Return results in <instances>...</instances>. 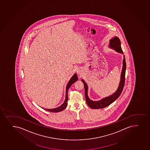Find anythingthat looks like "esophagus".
<instances>
[{
  "mask_svg": "<svg viewBox=\"0 0 150 150\" xmlns=\"http://www.w3.org/2000/svg\"><path fill=\"white\" fill-rule=\"evenodd\" d=\"M78 73H80V71H78Z\"/></svg>",
  "mask_w": 150,
  "mask_h": 150,
  "instance_id": "1",
  "label": "esophagus"
}]
</instances>
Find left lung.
I'll return each instance as SVG.
<instances>
[{
	"label": "left lung",
	"instance_id": "obj_1",
	"mask_svg": "<svg viewBox=\"0 0 150 150\" xmlns=\"http://www.w3.org/2000/svg\"><path fill=\"white\" fill-rule=\"evenodd\" d=\"M110 47L114 48L115 50L117 51V52L123 53V51L121 46V42L119 38L117 37H115L110 41ZM123 68H122L121 76V80L120 82L119 86L116 92L111 96L104 98L100 101H93L90 99L87 95V85H86L85 81L83 80H82V81L84 85L85 95L86 102L90 108L92 109H101V108H105L114 102L117 98H119L120 95L121 94L125 85V73H126V63L125 56L123 59Z\"/></svg>",
	"mask_w": 150,
	"mask_h": 150
}]
</instances>
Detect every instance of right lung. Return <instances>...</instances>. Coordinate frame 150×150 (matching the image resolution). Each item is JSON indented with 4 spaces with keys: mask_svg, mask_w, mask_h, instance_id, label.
<instances>
[{
    "mask_svg": "<svg viewBox=\"0 0 150 150\" xmlns=\"http://www.w3.org/2000/svg\"><path fill=\"white\" fill-rule=\"evenodd\" d=\"M77 76L76 74H75L71 78V79H70V80L69 81V82L68 83L67 86H66V89L65 100L64 101L63 104H62L60 107H57V108L51 109H44L46 111H49V112H54V113H56V112H60V111H62V110H63L65 109L66 107L67 106V101L68 99V89H69L70 87L74 83L77 81Z\"/></svg>",
    "mask_w": 150,
    "mask_h": 150,
    "instance_id": "add662e5",
    "label": "right lung"
}]
</instances>
